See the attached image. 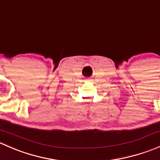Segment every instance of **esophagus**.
Listing matches in <instances>:
<instances>
[{"label":"esophagus","instance_id":"esophagus-1","mask_svg":"<svg viewBox=\"0 0 160 160\" xmlns=\"http://www.w3.org/2000/svg\"><path fill=\"white\" fill-rule=\"evenodd\" d=\"M88 80H89V81L92 82V83H93V79H89V78H88Z\"/></svg>","mask_w":160,"mask_h":160}]
</instances>
